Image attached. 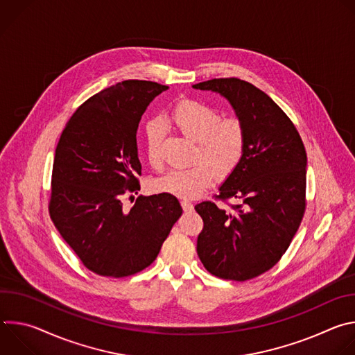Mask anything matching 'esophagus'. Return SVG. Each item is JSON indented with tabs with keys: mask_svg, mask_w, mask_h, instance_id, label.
Masks as SVG:
<instances>
[{
	"mask_svg": "<svg viewBox=\"0 0 355 355\" xmlns=\"http://www.w3.org/2000/svg\"><path fill=\"white\" fill-rule=\"evenodd\" d=\"M181 207H182V209H184L185 212L192 211V208H193V205L191 204V202H189L188 199H182V200H181Z\"/></svg>",
	"mask_w": 355,
	"mask_h": 355,
	"instance_id": "obj_1",
	"label": "esophagus"
}]
</instances>
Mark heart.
Instances as JSON below:
<instances>
[{
  "label": "heart",
  "mask_w": 355,
  "mask_h": 355,
  "mask_svg": "<svg viewBox=\"0 0 355 355\" xmlns=\"http://www.w3.org/2000/svg\"><path fill=\"white\" fill-rule=\"evenodd\" d=\"M171 122L187 137L196 141L193 166L173 168L155 181L160 192L193 198L204 192L216 174L226 177L240 164L245 150V132L240 121L220 119V114L199 101L184 99L171 111ZM146 155L151 167L160 168L162 126L151 121L144 128Z\"/></svg>",
  "instance_id": "obj_1"
}]
</instances>
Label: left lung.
<instances>
[{"instance_id":"8db88e82","label":"left lung","mask_w":355,"mask_h":355,"mask_svg":"<svg viewBox=\"0 0 355 355\" xmlns=\"http://www.w3.org/2000/svg\"><path fill=\"white\" fill-rule=\"evenodd\" d=\"M196 89L219 92L245 132L240 164L220 185L219 200L241 199L232 211L205 200L196 251L215 277L247 281L272 268L288 250L306 209V151L286 114L261 89L240 78H214Z\"/></svg>"}]
</instances>
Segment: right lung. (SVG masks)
Segmentation results:
<instances>
[{"mask_svg": "<svg viewBox=\"0 0 355 355\" xmlns=\"http://www.w3.org/2000/svg\"><path fill=\"white\" fill-rule=\"evenodd\" d=\"M168 87L126 80L88 98L70 118L56 147L49 214L81 263L122 278L153 263L182 214L170 193L137 196L141 166L136 132L148 104Z\"/></svg>", "mask_w": 355, "mask_h": 355, "instance_id": "add662e5", "label": "right lung"}]
</instances>
